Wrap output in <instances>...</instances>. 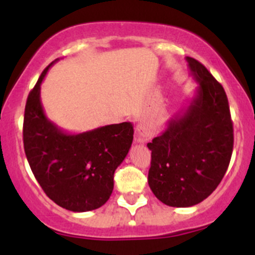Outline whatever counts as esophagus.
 <instances>
[{
	"label": "esophagus",
	"mask_w": 255,
	"mask_h": 255,
	"mask_svg": "<svg viewBox=\"0 0 255 255\" xmlns=\"http://www.w3.org/2000/svg\"><path fill=\"white\" fill-rule=\"evenodd\" d=\"M135 133H137V138H135V140L139 143L146 142V140L150 139V137H151L150 130H149L148 128L145 127V125H143V123H139V125L137 126Z\"/></svg>",
	"instance_id": "34e87169"
}]
</instances>
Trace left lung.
Here are the masks:
<instances>
[{
  "instance_id": "left-lung-1",
  "label": "left lung",
  "mask_w": 255,
  "mask_h": 255,
  "mask_svg": "<svg viewBox=\"0 0 255 255\" xmlns=\"http://www.w3.org/2000/svg\"><path fill=\"white\" fill-rule=\"evenodd\" d=\"M196 95L165 130L148 143V184L163 204L190 207L207 199L230 165L233 123L222 85L196 59L186 56Z\"/></svg>"
}]
</instances>
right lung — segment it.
Here are the masks:
<instances>
[{"label":"right lung","instance_id":"add662e5","mask_svg":"<svg viewBox=\"0 0 255 255\" xmlns=\"http://www.w3.org/2000/svg\"><path fill=\"white\" fill-rule=\"evenodd\" d=\"M55 61L28 95L23 122L25 156L49 199L73 212H86L111 196L113 174L129 151L134 130L132 123L123 122L71 134L49 121L40 102V85Z\"/></svg>","mask_w":255,"mask_h":255}]
</instances>
